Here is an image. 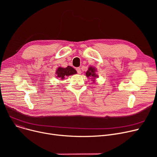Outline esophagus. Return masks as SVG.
<instances>
[{"instance_id":"esophagus-1","label":"esophagus","mask_w":157,"mask_h":157,"mask_svg":"<svg viewBox=\"0 0 157 157\" xmlns=\"http://www.w3.org/2000/svg\"><path fill=\"white\" fill-rule=\"evenodd\" d=\"M76 71H77V72H78V73L79 74H80L81 73V69H80L79 67H77V68H76Z\"/></svg>"}]
</instances>
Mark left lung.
Segmentation results:
<instances>
[{
  "label": "left lung",
  "mask_w": 157,
  "mask_h": 157,
  "mask_svg": "<svg viewBox=\"0 0 157 157\" xmlns=\"http://www.w3.org/2000/svg\"><path fill=\"white\" fill-rule=\"evenodd\" d=\"M95 71H95V69L94 67H90L89 69H88V71H86V77H88V78L91 77L92 78H93V79H95V78L98 76L97 75H96ZM93 81L95 82L94 80H93Z\"/></svg>",
  "instance_id": "8db88e82"
}]
</instances>
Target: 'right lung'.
<instances>
[{"mask_svg":"<svg viewBox=\"0 0 157 157\" xmlns=\"http://www.w3.org/2000/svg\"><path fill=\"white\" fill-rule=\"evenodd\" d=\"M56 77L60 79H64L67 76L75 74L77 73V71L71 66H67L66 68L59 67L56 71Z\"/></svg>","mask_w":157,"mask_h":157,"instance_id":"right-lung-1","label":"right lung"}]
</instances>
